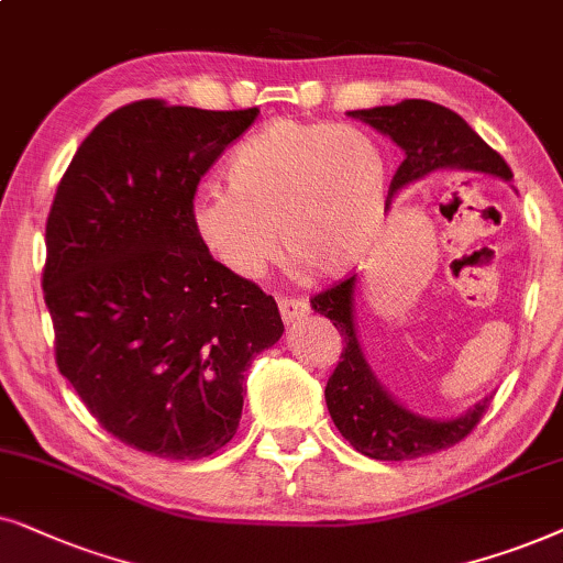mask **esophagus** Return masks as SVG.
<instances>
[{"instance_id":"34e87169","label":"esophagus","mask_w":563,"mask_h":563,"mask_svg":"<svg viewBox=\"0 0 563 563\" xmlns=\"http://www.w3.org/2000/svg\"><path fill=\"white\" fill-rule=\"evenodd\" d=\"M311 306L306 298H283L280 301V317L286 324H294V321L309 317Z\"/></svg>"}]
</instances>
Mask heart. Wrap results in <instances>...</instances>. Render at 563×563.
Masks as SVG:
<instances>
[{"mask_svg": "<svg viewBox=\"0 0 563 563\" xmlns=\"http://www.w3.org/2000/svg\"><path fill=\"white\" fill-rule=\"evenodd\" d=\"M227 179L229 190L208 187L195 198L192 227L239 277L265 273L277 234L298 265L344 275L368 257L384 227L386 159L347 125L273 120L236 148Z\"/></svg>", "mask_w": 563, "mask_h": 563, "instance_id": "1", "label": "heart"}]
</instances>
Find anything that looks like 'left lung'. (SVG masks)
I'll return each instance as SVG.
<instances>
[{
    "mask_svg": "<svg viewBox=\"0 0 563 563\" xmlns=\"http://www.w3.org/2000/svg\"><path fill=\"white\" fill-rule=\"evenodd\" d=\"M347 115L384 133L404 152L388 187V198L438 172H484L512 179L507 162L471 129L459 112L430 100H404ZM311 309L327 317L342 334V355L327 380V409L336 430L357 453L376 461H411L461 443L489 409L484 396L474 409L455 419H430L401 407L371 371L355 329V275L311 298Z\"/></svg>",
    "mask_w": 563,
    "mask_h": 563,
    "instance_id": "1",
    "label": "left lung"
}]
</instances>
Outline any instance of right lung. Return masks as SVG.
<instances>
[{"instance_id": "obj_1", "label": "right lung", "mask_w": 563, "mask_h": 563, "mask_svg": "<svg viewBox=\"0 0 563 563\" xmlns=\"http://www.w3.org/2000/svg\"><path fill=\"white\" fill-rule=\"evenodd\" d=\"M257 112L118 108L81 141L46 221L58 371L112 438L159 459H208L234 438L244 371L283 334L275 298L192 227L200 177Z\"/></svg>"}]
</instances>
